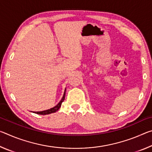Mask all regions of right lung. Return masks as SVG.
<instances>
[{
    "mask_svg": "<svg viewBox=\"0 0 152 152\" xmlns=\"http://www.w3.org/2000/svg\"><path fill=\"white\" fill-rule=\"evenodd\" d=\"M65 94H66V89H65V91H64V93L62 99H61V101L59 102V103L57 105H56V106H55L54 107L51 108V109H48V110H43V111H38V112H33V113H36V114H39V115H49V114H51V113H55L56 111H58V109L60 108L61 103H62V102L64 101V99H65Z\"/></svg>",
    "mask_w": 152,
    "mask_h": 152,
    "instance_id": "1",
    "label": "right lung"
}]
</instances>
